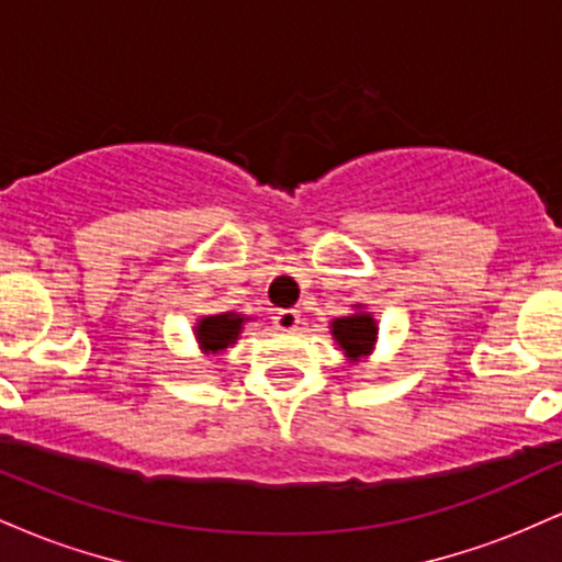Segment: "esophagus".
<instances>
[{"label":"esophagus","instance_id":"1","mask_svg":"<svg viewBox=\"0 0 562 562\" xmlns=\"http://www.w3.org/2000/svg\"><path fill=\"white\" fill-rule=\"evenodd\" d=\"M301 322V314L295 312V308H280V312L274 314V325L280 327V330H295Z\"/></svg>","mask_w":562,"mask_h":562}]
</instances>
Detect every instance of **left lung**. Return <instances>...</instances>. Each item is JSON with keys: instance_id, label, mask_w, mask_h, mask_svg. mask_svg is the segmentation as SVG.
I'll list each match as a JSON object with an SVG mask.
<instances>
[{"instance_id": "left-lung-1", "label": "left lung", "mask_w": 562, "mask_h": 562, "mask_svg": "<svg viewBox=\"0 0 562 562\" xmlns=\"http://www.w3.org/2000/svg\"><path fill=\"white\" fill-rule=\"evenodd\" d=\"M333 335L338 346L344 348L351 359L362 357L375 344V319L370 314H353V317H340L333 322Z\"/></svg>"}]
</instances>
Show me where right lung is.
Returning a JSON list of instances; mask_svg holds the SVG:
<instances>
[{
    "instance_id": "right-lung-1",
    "label": "right lung",
    "mask_w": 562,
    "mask_h": 562,
    "mask_svg": "<svg viewBox=\"0 0 562 562\" xmlns=\"http://www.w3.org/2000/svg\"><path fill=\"white\" fill-rule=\"evenodd\" d=\"M243 327V317L237 314H216V317H205L200 325L195 327L198 330V340L203 346V351H222L227 348L232 340H237Z\"/></svg>"
}]
</instances>
